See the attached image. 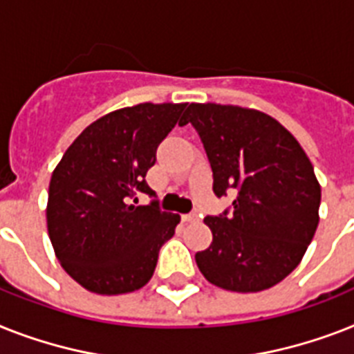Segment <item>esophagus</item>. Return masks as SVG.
<instances>
[{"mask_svg": "<svg viewBox=\"0 0 354 354\" xmlns=\"http://www.w3.org/2000/svg\"><path fill=\"white\" fill-rule=\"evenodd\" d=\"M182 220L185 223H192V222H198V214L196 212H189V214H183Z\"/></svg>", "mask_w": 354, "mask_h": 354, "instance_id": "obj_1", "label": "esophagus"}]
</instances>
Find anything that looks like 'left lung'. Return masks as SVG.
<instances>
[{
    "label": "left lung",
    "instance_id": "1",
    "mask_svg": "<svg viewBox=\"0 0 354 354\" xmlns=\"http://www.w3.org/2000/svg\"><path fill=\"white\" fill-rule=\"evenodd\" d=\"M185 123L202 138L214 194L238 192L231 214L203 220L212 242L194 257L200 271L227 291L277 286L297 269L320 222L311 160L280 122L257 109L191 103Z\"/></svg>",
    "mask_w": 354,
    "mask_h": 354
}]
</instances>
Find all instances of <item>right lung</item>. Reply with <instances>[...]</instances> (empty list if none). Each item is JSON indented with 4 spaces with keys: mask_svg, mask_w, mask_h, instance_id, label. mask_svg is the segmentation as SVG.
I'll use <instances>...</instances> for the list:
<instances>
[{
    "mask_svg": "<svg viewBox=\"0 0 354 354\" xmlns=\"http://www.w3.org/2000/svg\"><path fill=\"white\" fill-rule=\"evenodd\" d=\"M187 103H140L93 122L65 151L48 185L47 229L56 258L73 280L96 295L142 289L180 214L134 205L156 149Z\"/></svg>",
    "mask_w": 354,
    "mask_h": 354,
    "instance_id": "right-lung-1",
    "label": "right lung"
}]
</instances>
